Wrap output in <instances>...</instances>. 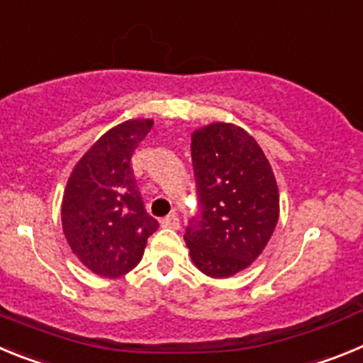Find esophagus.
<instances>
[{
  "label": "esophagus",
  "instance_id": "esophagus-1",
  "mask_svg": "<svg viewBox=\"0 0 363 363\" xmlns=\"http://www.w3.org/2000/svg\"><path fill=\"white\" fill-rule=\"evenodd\" d=\"M162 225L163 227H169V229H178L179 227V218L176 213H171L169 216H165L162 220Z\"/></svg>",
  "mask_w": 363,
  "mask_h": 363
}]
</instances>
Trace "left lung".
I'll return each instance as SVG.
<instances>
[{"label": "left lung", "mask_w": 363, "mask_h": 363, "mask_svg": "<svg viewBox=\"0 0 363 363\" xmlns=\"http://www.w3.org/2000/svg\"><path fill=\"white\" fill-rule=\"evenodd\" d=\"M198 205L185 227L191 258L203 274L233 277L262 255L278 223L280 196L255 138L230 123L192 134Z\"/></svg>", "instance_id": "1"}]
</instances>
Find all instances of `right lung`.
Wrapping results in <instances>:
<instances>
[{
    "instance_id": "1",
    "label": "right lung",
    "mask_w": 363,
    "mask_h": 363,
    "mask_svg": "<svg viewBox=\"0 0 363 363\" xmlns=\"http://www.w3.org/2000/svg\"><path fill=\"white\" fill-rule=\"evenodd\" d=\"M152 129L130 120L99 138L79 160L63 194V233L85 267L105 278L129 272L158 229L145 211L133 172V154Z\"/></svg>"
}]
</instances>
